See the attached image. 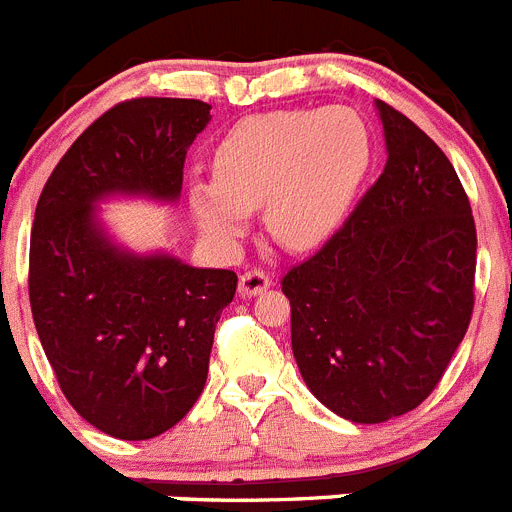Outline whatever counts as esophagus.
<instances>
[{
	"label": "esophagus",
	"instance_id": "obj_1",
	"mask_svg": "<svg viewBox=\"0 0 512 512\" xmlns=\"http://www.w3.org/2000/svg\"><path fill=\"white\" fill-rule=\"evenodd\" d=\"M270 285H273V280H270L267 273H262V270H247V273L239 275V296H260Z\"/></svg>",
	"mask_w": 512,
	"mask_h": 512
}]
</instances>
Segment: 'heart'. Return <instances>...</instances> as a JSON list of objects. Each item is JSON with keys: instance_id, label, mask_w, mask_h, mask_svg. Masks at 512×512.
I'll list each match as a JSON object with an SVG mask.
<instances>
[{"instance_id": "b5f03b06", "label": "heart", "mask_w": 512, "mask_h": 512, "mask_svg": "<svg viewBox=\"0 0 512 512\" xmlns=\"http://www.w3.org/2000/svg\"><path fill=\"white\" fill-rule=\"evenodd\" d=\"M367 165L370 132L352 109L252 114L216 145V178H193L188 204L201 232L222 245L245 237L262 206L280 245L311 250L344 222Z\"/></svg>"}]
</instances>
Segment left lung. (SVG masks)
<instances>
[{
	"label": "left lung",
	"mask_w": 512,
	"mask_h": 512,
	"mask_svg": "<svg viewBox=\"0 0 512 512\" xmlns=\"http://www.w3.org/2000/svg\"><path fill=\"white\" fill-rule=\"evenodd\" d=\"M385 170L321 252L283 278L306 388L336 416L382 423L431 395L467 334L477 232L431 137L375 101Z\"/></svg>",
	"instance_id": "8db88e82"
}]
</instances>
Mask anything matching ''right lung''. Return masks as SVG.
Masks as SVG:
<instances>
[{
    "instance_id": "1",
    "label": "right lung",
    "mask_w": 512,
    "mask_h": 512,
    "mask_svg": "<svg viewBox=\"0 0 512 512\" xmlns=\"http://www.w3.org/2000/svg\"><path fill=\"white\" fill-rule=\"evenodd\" d=\"M209 112L199 99L109 109L68 147L35 209L30 306L40 344L78 416L114 439H155L191 411L237 275L130 250L99 204H178L188 147Z\"/></svg>"
}]
</instances>
